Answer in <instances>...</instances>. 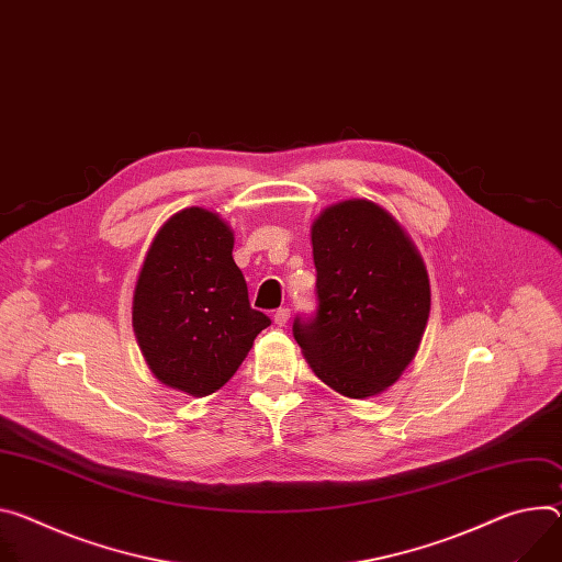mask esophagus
<instances>
[{
    "label": "esophagus",
    "instance_id": "obj_1",
    "mask_svg": "<svg viewBox=\"0 0 562 562\" xmlns=\"http://www.w3.org/2000/svg\"><path fill=\"white\" fill-rule=\"evenodd\" d=\"M289 316H291V310L289 307H280L276 314H273V323L278 327H284L289 323Z\"/></svg>",
    "mask_w": 562,
    "mask_h": 562
}]
</instances>
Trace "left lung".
I'll return each mask as SVG.
<instances>
[{
    "instance_id": "8db88e82",
    "label": "left lung",
    "mask_w": 562,
    "mask_h": 562,
    "mask_svg": "<svg viewBox=\"0 0 562 562\" xmlns=\"http://www.w3.org/2000/svg\"><path fill=\"white\" fill-rule=\"evenodd\" d=\"M316 312L293 338L321 381L366 398L392 385L430 314L426 267L396 220L366 199L327 209L312 228Z\"/></svg>"
}]
</instances>
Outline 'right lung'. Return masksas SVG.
<instances>
[{
  "label": "right lung",
  "mask_w": 562,
  "mask_h": 562,
  "mask_svg": "<svg viewBox=\"0 0 562 562\" xmlns=\"http://www.w3.org/2000/svg\"><path fill=\"white\" fill-rule=\"evenodd\" d=\"M134 331L155 376L192 396L220 390L271 318L250 307L233 233L203 209L170 217L134 291Z\"/></svg>",
  "instance_id": "add662e5"
}]
</instances>
